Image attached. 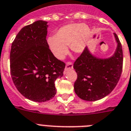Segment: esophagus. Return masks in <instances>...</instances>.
Listing matches in <instances>:
<instances>
[{
    "label": "esophagus",
    "instance_id": "34e87169",
    "mask_svg": "<svg viewBox=\"0 0 131 131\" xmlns=\"http://www.w3.org/2000/svg\"><path fill=\"white\" fill-rule=\"evenodd\" d=\"M72 69H73V64H72V62H68L66 63V68H65V70L67 71L68 70H72Z\"/></svg>",
    "mask_w": 131,
    "mask_h": 131
}]
</instances>
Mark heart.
Segmentation results:
<instances>
[{
	"label": "heart",
	"mask_w": 131,
	"mask_h": 131,
	"mask_svg": "<svg viewBox=\"0 0 131 131\" xmlns=\"http://www.w3.org/2000/svg\"><path fill=\"white\" fill-rule=\"evenodd\" d=\"M90 28L86 23H70L57 30L55 37L47 39L51 51L58 59H63L70 46L72 52L81 53L84 51L90 36Z\"/></svg>",
	"instance_id": "1"
}]
</instances>
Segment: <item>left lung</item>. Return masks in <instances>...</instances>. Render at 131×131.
Segmentation results:
<instances>
[{
    "instance_id": "8db88e82",
    "label": "left lung",
    "mask_w": 131,
    "mask_h": 131,
    "mask_svg": "<svg viewBox=\"0 0 131 131\" xmlns=\"http://www.w3.org/2000/svg\"><path fill=\"white\" fill-rule=\"evenodd\" d=\"M114 35L117 47L111 57L98 58L86 47L74 62L73 69L78 75L74 91L81 99L100 100L113 90L119 80L123 70V49L116 34Z\"/></svg>"
}]
</instances>
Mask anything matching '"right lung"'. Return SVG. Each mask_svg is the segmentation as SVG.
<instances>
[{
  "instance_id": "obj_1",
  "label": "right lung",
  "mask_w": 131,
  "mask_h": 131,
  "mask_svg": "<svg viewBox=\"0 0 131 131\" xmlns=\"http://www.w3.org/2000/svg\"><path fill=\"white\" fill-rule=\"evenodd\" d=\"M47 27V22L39 20L22 28L10 53L14 84L23 96L34 102H45L55 96V81L63 76L66 66L49 48Z\"/></svg>"
}]
</instances>
